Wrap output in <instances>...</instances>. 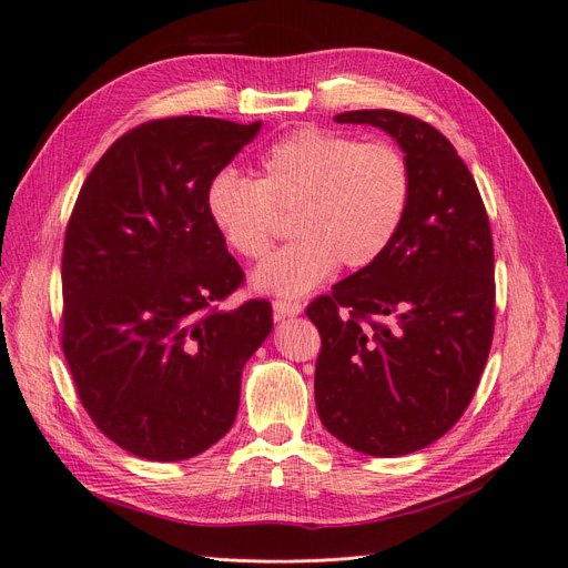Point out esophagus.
Masks as SVG:
<instances>
[{"label":"esophagus","mask_w":568,"mask_h":568,"mask_svg":"<svg viewBox=\"0 0 568 568\" xmlns=\"http://www.w3.org/2000/svg\"><path fill=\"white\" fill-rule=\"evenodd\" d=\"M274 320H284V317H296L303 313V305L294 301H274Z\"/></svg>","instance_id":"obj_1"}]
</instances>
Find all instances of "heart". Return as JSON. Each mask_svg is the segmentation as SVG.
I'll return each mask as SVG.
<instances>
[{
  "instance_id": "b5f03b06",
  "label": "heart",
  "mask_w": 568,
  "mask_h": 568,
  "mask_svg": "<svg viewBox=\"0 0 568 568\" xmlns=\"http://www.w3.org/2000/svg\"><path fill=\"white\" fill-rule=\"evenodd\" d=\"M409 194V165L393 144L301 128L261 153L255 182L234 170L213 175L203 211L222 244L246 261L267 253L274 215L291 213L296 242L265 257L253 286L298 298L329 280L338 263L363 270L379 261L403 225Z\"/></svg>"
}]
</instances>
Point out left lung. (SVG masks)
<instances>
[{
	"instance_id": "left-lung-1",
	"label": "left lung",
	"mask_w": 568,
	"mask_h": 568,
	"mask_svg": "<svg viewBox=\"0 0 568 568\" xmlns=\"http://www.w3.org/2000/svg\"><path fill=\"white\" fill-rule=\"evenodd\" d=\"M405 153L412 194L379 261L307 305L322 336L315 403L326 432L372 457L417 453L471 403L493 341V236L469 168L424 120L346 111Z\"/></svg>"
}]
</instances>
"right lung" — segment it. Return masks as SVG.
Returning a JSON list of instances; mask_svg holds the SVG:
<instances>
[{"label": "right lung", "instance_id": "add662e5", "mask_svg": "<svg viewBox=\"0 0 568 568\" xmlns=\"http://www.w3.org/2000/svg\"><path fill=\"white\" fill-rule=\"evenodd\" d=\"M151 120L84 180L63 242V355L99 432L153 462L196 457L230 432L272 305L217 303L244 272L203 211L205 184L261 130Z\"/></svg>", "mask_w": 568, "mask_h": 568}]
</instances>
